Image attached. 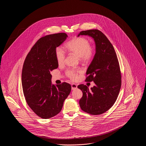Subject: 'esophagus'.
Listing matches in <instances>:
<instances>
[{"mask_svg":"<svg viewBox=\"0 0 146 146\" xmlns=\"http://www.w3.org/2000/svg\"><path fill=\"white\" fill-rule=\"evenodd\" d=\"M71 86H72V90H76L77 89V85L76 84H72L71 85Z\"/></svg>","mask_w":146,"mask_h":146,"instance_id":"1","label":"esophagus"}]
</instances>
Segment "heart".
Listing matches in <instances>:
<instances>
[{
  "label": "heart",
  "instance_id": "b5f03b06",
  "mask_svg": "<svg viewBox=\"0 0 146 146\" xmlns=\"http://www.w3.org/2000/svg\"><path fill=\"white\" fill-rule=\"evenodd\" d=\"M65 47L68 52L76 55L81 62H89L95 54V48L91 46L89 40L84 37H77L70 40L66 44ZM55 56L58 64H63L66 54L61 47L56 48ZM80 72V70H68L66 72V74L70 79L76 80Z\"/></svg>",
  "mask_w": 146,
  "mask_h": 146
}]
</instances>
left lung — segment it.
<instances>
[{
	"mask_svg": "<svg viewBox=\"0 0 146 146\" xmlns=\"http://www.w3.org/2000/svg\"><path fill=\"white\" fill-rule=\"evenodd\" d=\"M94 38L96 54L86 71V82L96 84L90 90L84 84L78 86L83 92L79 100L84 111L99 115L110 110L116 101L121 85V72L117 54L107 36L98 29L80 32Z\"/></svg>",
	"mask_w": 146,
	"mask_h": 146,
	"instance_id": "obj_1",
	"label": "left lung"
}]
</instances>
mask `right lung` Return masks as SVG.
Listing matches in <instances>:
<instances>
[{
  "label": "right lung",
  "mask_w": 146,
  "mask_h": 146,
  "mask_svg": "<svg viewBox=\"0 0 146 146\" xmlns=\"http://www.w3.org/2000/svg\"><path fill=\"white\" fill-rule=\"evenodd\" d=\"M67 36L65 33H60L40 38L28 52L23 65L22 85L25 100L31 110L42 119L58 114L70 92V84L52 85L50 74L58 66L56 48Z\"/></svg>",
  "instance_id": "1"
}]
</instances>
